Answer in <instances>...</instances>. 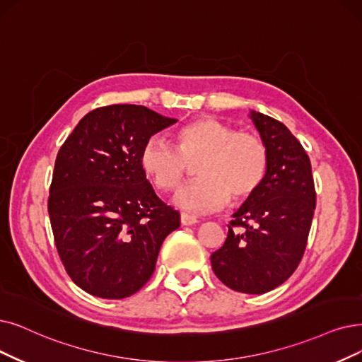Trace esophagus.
Masks as SVG:
<instances>
[{"mask_svg":"<svg viewBox=\"0 0 362 362\" xmlns=\"http://www.w3.org/2000/svg\"><path fill=\"white\" fill-rule=\"evenodd\" d=\"M196 223H197L196 216L189 215V214H185V212H181V224L182 226H193Z\"/></svg>","mask_w":362,"mask_h":362,"instance_id":"obj_1","label":"esophagus"}]
</instances>
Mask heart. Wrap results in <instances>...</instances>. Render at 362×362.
I'll use <instances>...</instances> for the list:
<instances>
[{
  "mask_svg": "<svg viewBox=\"0 0 362 362\" xmlns=\"http://www.w3.org/2000/svg\"><path fill=\"white\" fill-rule=\"evenodd\" d=\"M175 144L163 135L150 136L141 150V166L158 190H175L197 162V180L177 192L173 204L189 212L208 214L228 197L243 199L263 182L269 153L264 141L212 117L180 127Z\"/></svg>",
  "mask_w": 362,
  "mask_h": 362,
  "instance_id": "b5f03b06",
  "label": "heart"
}]
</instances>
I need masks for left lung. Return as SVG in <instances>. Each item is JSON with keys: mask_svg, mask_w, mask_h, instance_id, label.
<instances>
[{"mask_svg": "<svg viewBox=\"0 0 362 362\" xmlns=\"http://www.w3.org/2000/svg\"><path fill=\"white\" fill-rule=\"evenodd\" d=\"M269 153L263 182L233 214L226 242L211 255L224 285L264 294L291 276L305 254L316 205L309 156L284 123L251 111Z\"/></svg>", "mask_w": 362, "mask_h": 362, "instance_id": "obj_1", "label": "left lung"}]
</instances>
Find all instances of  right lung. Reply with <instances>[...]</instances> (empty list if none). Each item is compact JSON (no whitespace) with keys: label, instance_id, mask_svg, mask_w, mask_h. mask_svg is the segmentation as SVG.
<instances>
[{"label":"right lung","instance_id":"add662e5","mask_svg":"<svg viewBox=\"0 0 362 362\" xmlns=\"http://www.w3.org/2000/svg\"><path fill=\"white\" fill-rule=\"evenodd\" d=\"M177 123L147 107H100L78 122L57 153L47 209L61 262L100 298L135 294L156 269L180 214L158 199L141 166L154 134Z\"/></svg>","mask_w":362,"mask_h":362}]
</instances>
